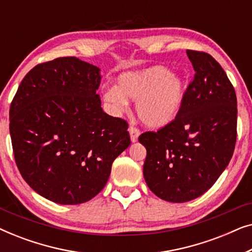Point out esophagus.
<instances>
[{
  "mask_svg": "<svg viewBox=\"0 0 252 252\" xmlns=\"http://www.w3.org/2000/svg\"><path fill=\"white\" fill-rule=\"evenodd\" d=\"M128 132H129V135H130V141H132V142H136L137 137L140 136V130L135 128V127L130 126L128 128Z\"/></svg>",
  "mask_w": 252,
  "mask_h": 252,
  "instance_id": "esophagus-1",
  "label": "esophagus"
}]
</instances>
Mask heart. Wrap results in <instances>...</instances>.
<instances>
[{"label":"heart","instance_id":"1","mask_svg":"<svg viewBox=\"0 0 252 252\" xmlns=\"http://www.w3.org/2000/svg\"><path fill=\"white\" fill-rule=\"evenodd\" d=\"M187 85L185 79L161 65L124 72L117 85L103 93L110 110L119 115L136 99L135 110L144 125L153 128L165 127L173 122L184 106Z\"/></svg>","mask_w":252,"mask_h":252}]
</instances>
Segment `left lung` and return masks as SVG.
<instances>
[{
  "label": "left lung",
  "mask_w": 252,
  "mask_h": 252,
  "mask_svg": "<svg viewBox=\"0 0 252 252\" xmlns=\"http://www.w3.org/2000/svg\"><path fill=\"white\" fill-rule=\"evenodd\" d=\"M195 70L184 106L170 125L147 132L143 177L155 195L184 203L208 191L225 171L236 142L237 102L225 71L211 55L187 50Z\"/></svg>",
  "instance_id": "obj_1"
}]
</instances>
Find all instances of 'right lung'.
<instances>
[{
  "mask_svg": "<svg viewBox=\"0 0 252 252\" xmlns=\"http://www.w3.org/2000/svg\"><path fill=\"white\" fill-rule=\"evenodd\" d=\"M101 70L77 57L39 64L10 106L18 170L31 188L58 204H81L104 188L113 160L130 144L125 120L103 111Z\"/></svg>",
  "mask_w": 252,
  "mask_h": 252,
  "instance_id": "right-lung-1",
  "label": "right lung"
}]
</instances>
